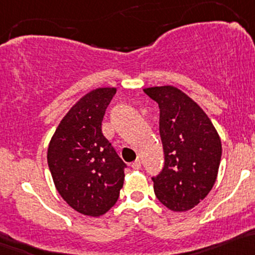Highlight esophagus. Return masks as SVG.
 Returning <instances> with one entry per match:
<instances>
[{"label": "esophagus", "mask_w": 255, "mask_h": 255, "mask_svg": "<svg viewBox=\"0 0 255 255\" xmlns=\"http://www.w3.org/2000/svg\"><path fill=\"white\" fill-rule=\"evenodd\" d=\"M130 167H132L133 169H140V167H141L140 159H135V161L132 162V163H130Z\"/></svg>", "instance_id": "obj_1"}]
</instances>
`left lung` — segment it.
<instances>
[{
    "instance_id": "left-lung-1",
    "label": "left lung",
    "mask_w": 255,
    "mask_h": 255,
    "mask_svg": "<svg viewBox=\"0 0 255 255\" xmlns=\"http://www.w3.org/2000/svg\"><path fill=\"white\" fill-rule=\"evenodd\" d=\"M159 108L164 167L152 178L159 202L173 212L197 206L213 187L222 159V141L205 111L174 86L144 89Z\"/></svg>"
}]
</instances>
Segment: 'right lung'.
<instances>
[{
	"label": "right lung",
	"instance_id": "obj_1",
	"mask_svg": "<svg viewBox=\"0 0 255 255\" xmlns=\"http://www.w3.org/2000/svg\"><path fill=\"white\" fill-rule=\"evenodd\" d=\"M115 93V87H100L78 99L60 121L47 151L57 191L71 208L89 217L110 211L125 181L126 163L102 132Z\"/></svg>",
	"mask_w": 255,
	"mask_h": 255
}]
</instances>
